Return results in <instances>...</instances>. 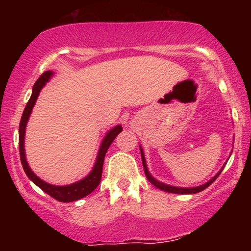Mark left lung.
<instances>
[{"instance_id": "8db88e82", "label": "left lung", "mask_w": 251, "mask_h": 251, "mask_svg": "<svg viewBox=\"0 0 251 251\" xmlns=\"http://www.w3.org/2000/svg\"><path fill=\"white\" fill-rule=\"evenodd\" d=\"M140 149H141V156H142V164H143V169H144V174H146L147 178H148V181L151 182L153 186H155L156 188L161 189V191L164 192H169V193H175V194H196V193H199V192L204 191L205 188H207V187L210 186V184L212 183V182L215 181V179L219 177V175L221 174V171L224 170L225 165L222 166L221 170L219 171L216 175H215L214 177H212L211 179H209L207 182H205L204 184H201V186H198V187H191V188H184V187H175V186H170V184H166V183H163V182L158 181V179L154 178L153 176H151V173L148 171V168H147V163H146V158H144V153H143V149H142V147L140 146Z\"/></svg>"}]
</instances>
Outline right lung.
Listing matches in <instances>:
<instances>
[{"label":"right lung","instance_id":"1","mask_svg":"<svg viewBox=\"0 0 251 251\" xmlns=\"http://www.w3.org/2000/svg\"><path fill=\"white\" fill-rule=\"evenodd\" d=\"M53 72H45L41 76L39 77V80L35 82L34 87H32V93L31 97H30L29 102H27L26 107H25L24 113H23L22 120H20L19 125V151H20V161H22L23 169H24L26 176L36 184L37 187L42 189L44 192H46L48 196H50L52 198H54L55 201H62V203H70V201H78V199L83 198V197L88 196L90 193H92L97 186L100 184V178H102V170H103V163H104V156L107 153L108 148L110 147V144L113 143V141L115 140L116 136L123 131L121 125H116L115 127L110 128L107 132V135L103 138L102 143L100 146V151H98L97 158H96V163L93 165V169L91 170V173L86 177H83L80 181L75 182V183L67 184V186H54V184H50L47 182H45L44 179L40 178L39 176L34 174V171L30 169L29 164L26 161V156H25V148H24V138H25V128H26V124L29 121L30 114H31L32 108H34L35 103H36L37 97H39L40 92L44 88V86L50 81V78L52 77Z\"/></svg>","mask_w":251,"mask_h":251}]
</instances>
